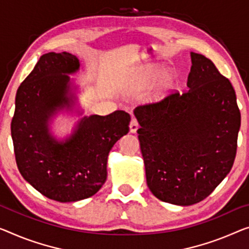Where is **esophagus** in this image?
Masks as SVG:
<instances>
[{
    "label": "esophagus",
    "mask_w": 249,
    "mask_h": 249,
    "mask_svg": "<svg viewBox=\"0 0 249 249\" xmlns=\"http://www.w3.org/2000/svg\"><path fill=\"white\" fill-rule=\"evenodd\" d=\"M139 127H140V125H139V123H137L136 118L133 117L131 120V123H129V132L136 133V131L139 129Z\"/></svg>",
    "instance_id": "obj_1"
}]
</instances>
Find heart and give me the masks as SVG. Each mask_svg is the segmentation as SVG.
Wrapping results in <instances>:
<instances>
[{
	"instance_id": "1",
	"label": "heart",
	"mask_w": 249,
	"mask_h": 249,
	"mask_svg": "<svg viewBox=\"0 0 249 249\" xmlns=\"http://www.w3.org/2000/svg\"><path fill=\"white\" fill-rule=\"evenodd\" d=\"M160 71L157 68L147 69L145 71L141 72L136 78V85L141 88H148L153 85L155 80L158 79ZM177 87V76L174 73H168L160 80L158 85V95L162 97L174 90Z\"/></svg>"
}]
</instances>
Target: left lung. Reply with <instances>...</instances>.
I'll return each instance as SVG.
<instances>
[{
	"label": "left lung",
	"instance_id": "1",
	"mask_svg": "<svg viewBox=\"0 0 249 249\" xmlns=\"http://www.w3.org/2000/svg\"><path fill=\"white\" fill-rule=\"evenodd\" d=\"M191 62L187 91L134 109L147 187L178 206L200 202L231 172L240 127L231 81L205 55Z\"/></svg>",
	"mask_w": 249,
	"mask_h": 249
}]
</instances>
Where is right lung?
<instances>
[{"label":"right lung","instance_id":"obj_1","mask_svg":"<svg viewBox=\"0 0 249 249\" xmlns=\"http://www.w3.org/2000/svg\"><path fill=\"white\" fill-rule=\"evenodd\" d=\"M79 66L76 55L68 53L41 55L18 89L11 123L21 176L40 194L59 202L89 198L103 187L109 151L127 134L131 122L128 113L115 110L106 116L83 117L64 141L51 135V117L75 105L68 75Z\"/></svg>","mask_w":249,"mask_h":249}]
</instances>
